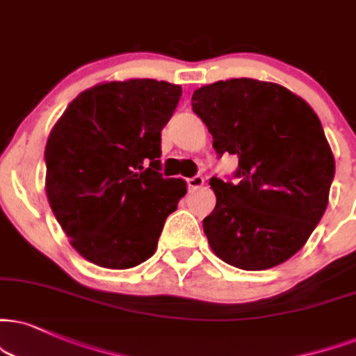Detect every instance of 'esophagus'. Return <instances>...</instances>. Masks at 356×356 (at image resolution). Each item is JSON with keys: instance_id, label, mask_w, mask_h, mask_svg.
I'll return each mask as SVG.
<instances>
[{"instance_id": "1", "label": "esophagus", "mask_w": 356, "mask_h": 356, "mask_svg": "<svg viewBox=\"0 0 356 356\" xmlns=\"http://www.w3.org/2000/svg\"><path fill=\"white\" fill-rule=\"evenodd\" d=\"M186 183H188V190L195 191V190H198V188H201V186L204 185V178L200 177V175H196V177L188 178Z\"/></svg>"}]
</instances>
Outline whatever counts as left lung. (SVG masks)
Masks as SVG:
<instances>
[{
	"mask_svg": "<svg viewBox=\"0 0 356 356\" xmlns=\"http://www.w3.org/2000/svg\"><path fill=\"white\" fill-rule=\"evenodd\" d=\"M193 112L219 156L238 155V181L216 195L203 229L213 252L244 270L282 264L310 238L328 204L335 160L317 113L285 87L229 79L193 92Z\"/></svg>",
	"mask_w": 356,
	"mask_h": 356,
	"instance_id": "left-lung-1",
	"label": "left lung"
}]
</instances>
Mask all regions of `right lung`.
<instances>
[{"mask_svg": "<svg viewBox=\"0 0 356 356\" xmlns=\"http://www.w3.org/2000/svg\"><path fill=\"white\" fill-rule=\"evenodd\" d=\"M181 87L155 79L104 82L79 94L46 143V195L72 248L92 264L130 269L155 254L186 195L160 173L161 130Z\"/></svg>", "mask_w": 356, "mask_h": 356, "instance_id": "right-lung-1", "label": "right lung"}]
</instances>
